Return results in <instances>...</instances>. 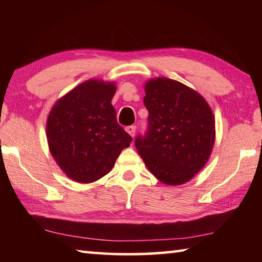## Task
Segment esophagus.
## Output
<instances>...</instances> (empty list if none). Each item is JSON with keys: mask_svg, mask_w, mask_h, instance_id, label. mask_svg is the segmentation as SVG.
Here are the masks:
<instances>
[{"mask_svg": "<svg viewBox=\"0 0 262 262\" xmlns=\"http://www.w3.org/2000/svg\"><path fill=\"white\" fill-rule=\"evenodd\" d=\"M126 132L128 133V134H129L132 137H134L135 136V132H136V127L135 126H127L126 127Z\"/></svg>", "mask_w": 262, "mask_h": 262, "instance_id": "obj_1", "label": "esophagus"}]
</instances>
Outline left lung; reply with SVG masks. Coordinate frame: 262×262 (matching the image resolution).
Returning <instances> with one entry per match:
<instances>
[{
    "instance_id": "obj_1",
    "label": "left lung",
    "mask_w": 262,
    "mask_h": 262,
    "mask_svg": "<svg viewBox=\"0 0 262 262\" xmlns=\"http://www.w3.org/2000/svg\"><path fill=\"white\" fill-rule=\"evenodd\" d=\"M148 128L135 147L150 172L166 185L187 183L205 166L215 141V119L203 97L159 77L145 84Z\"/></svg>"
}]
</instances>
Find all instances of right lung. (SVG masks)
I'll list each match as a JSON object with an SVG mask.
<instances>
[{
  "label": "right lung",
  "mask_w": 262,
  "mask_h": 262,
  "mask_svg": "<svg viewBox=\"0 0 262 262\" xmlns=\"http://www.w3.org/2000/svg\"><path fill=\"white\" fill-rule=\"evenodd\" d=\"M113 83L90 79L53 106L46 132L50 150L62 171L78 183L107 174L132 136L117 121L111 104Z\"/></svg>",
  "instance_id": "1"
}]
</instances>
